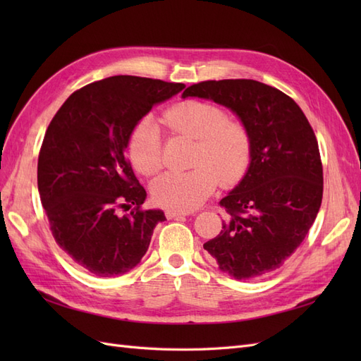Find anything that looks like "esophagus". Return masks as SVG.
<instances>
[{
	"instance_id": "34e87169",
	"label": "esophagus",
	"mask_w": 361,
	"mask_h": 361,
	"mask_svg": "<svg viewBox=\"0 0 361 361\" xmlns=\"http://www.w3.org/2000/svg\"><path fill=\"white\" fill-rule=\"evenodd\" d=\"M185 215H190V212H185V211H176V209H167V211H166V216L169 218V220H171V218L185 216Z\"/></svg>"
}]
</instances>
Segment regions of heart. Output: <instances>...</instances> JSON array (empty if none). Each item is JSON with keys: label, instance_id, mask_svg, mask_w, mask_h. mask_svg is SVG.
I'll return each mask as SVG.
<instances>
[{"label": "heart", "instance_id": "1", "mask_svg": "<svg viewBox=\"0 0 361 361\" xmlns=\"http://www.w3.org/2000/svg\"><path fill=\"white\" fill-rule=\"evenodd\" d=\"M164 123L173 133L197 140L192 154V170H171L152 183V197L166 207L188 211L204 202L216 188L241 180L251 162V134L239 118L228 117L223 106L187 99L171 105L164 113ZM129 158L145 176L164 166L159 129L150 117L134 126L128 143Z\"/></svg>", "mask_w": 361, "mask_h": 361}]
</instances>
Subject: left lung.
Returning a JSON list of instances; mask_svg holds the SVG:
<instances>
[{"label":"left lung","instance_id":"8db88e82","mask_svg":"<svg viewBox=\"0 0 361 361\" xmlns=\"http://www.w3.org/2000/svg\"><path fill=\"white\" fill-rule=\"evenodd\" d=\"M182 96L231 108L253 143L247 174L220 202L228 220L203 248L238 280L269 274L301 245L321 207L322 161L309 120L290 96L255 80L202 81Z\"/></svg>","mask_w":361,"mask_h":361}]
</instances>
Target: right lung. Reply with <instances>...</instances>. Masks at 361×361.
Segmentation results:
<instances>
[{
  "instance_id": "add662e5",
  "label": "right lung",
  "mask_w": 361,
  "mask_h": 361,
  "mask_svg": "<svg viewBox=\"0 0 361 361\" xmlns=\"http://www.w3.org/2000/svg\"><path fill=\"white\" fill-rule=\"evenodd\" d=\"M182 82L110 76L73 92L52 117L39 152L37 187L54 239L84 269L113 277L149 248L162 211H146V190L125 155L129 135L152 106ZM135 209L118 217V209Z\"/></svg>"
}]
</instances>
